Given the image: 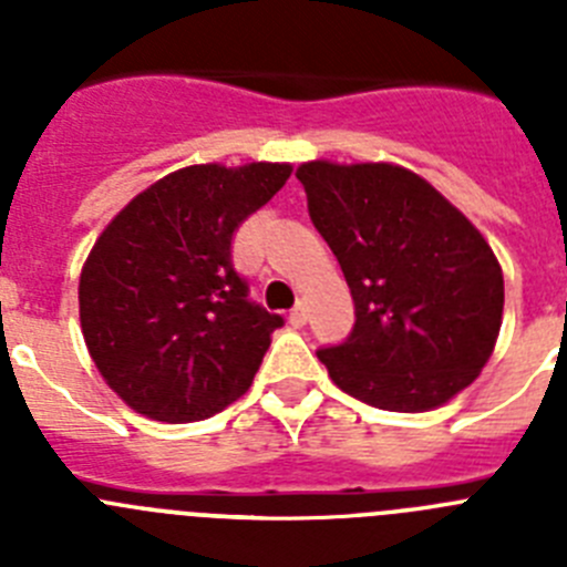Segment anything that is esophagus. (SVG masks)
<instances>
[{
    "mask_svg": "<svg viewBox=\"0 0 567 567\" xmlns=\"http://www.w3.org/2000/svg\"><path fill=\"white\" fill-rule=\"evenodd\" d=\"M289 323H292L295 329L307 327V307H303V303H298V307H295L292 312H289Z\"/></svg>",
    "mask_w": 567,
    "mask_h": 567,
    "instance_id": "obj_1",
    "label": "esophagus"
}]
</instances>
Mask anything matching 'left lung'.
<instances>
[{"label": "left lung", "instance_id": "8db88e82", "mask_svg": "<svg viewBox=\"0 0 567 567\" xmlns=\"http://www.w3.org/2000/svg\"><path fill=\"white\" fill-rule=\"evenodd\" d=\"M295 175L354 300L349 338L318 349L329 378L389 412L463 392L503 320V269L483 235L412 169L309 162Z\"/></svg>", "mask_w": 567, "mask_h": 567}]
</instances>
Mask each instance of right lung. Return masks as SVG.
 Listing matches in <instances>:
<instances>
[{
  "label": "right lung",
  "instance_id": "right-lung-1",
  "mask_svg": "<svg viewBox=\"0 0 567 567\" xmlns=\"http://www.w3.org/2000/svg\"><path fill=\"white\" fill-rule=\"evenodd\" d=\"M289 164H195L115 215L79 280L84 343L130 409L193 423L252 385L280 315L249 300L233 233L287 184Z\"/></svg>",
  "mask_w": 567,
  "mask_h": 567
}]
</instances>
